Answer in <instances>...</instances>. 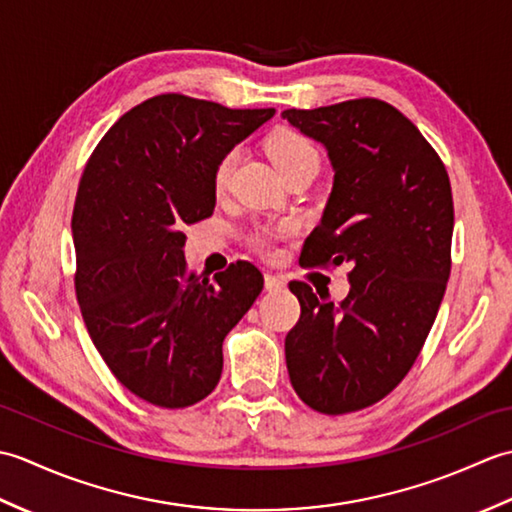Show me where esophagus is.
I'll use <instances>...</instances> for the list:
<instances>
[{
	"label": "esophagus",
	"mask_w": 512,
	"mask_h": 512,
	"mask_svg": "<svg viewBox=\"0 0 512 512\" xmlns=\"http://www.w3.org/2000/svg\"><path fill=\"white\" fill-rule=\"evenodd\" d=\"M264 286L268 292H281V290H286V279L277 277V275H266Z\"/></svg>",
	"instance_id": "obj_1"
}]
</instances>
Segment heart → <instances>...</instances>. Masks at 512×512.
I'll list each match as a JSON object with an SVG mask.
<instances>
[{
    "label": "heart",
    "mask_w": 512,
    "mask_h": 512,
    "mask_svg": "<svg viewBox=\"0 0 512 512\" xmlns=\"http://www.w3.org/2000/svg\"><path fill=\"white\" fill-rule=\"evenodd\" d=\"M268 154L275 160V165L279 171L288 169L295 162L308 158V156H317V149L312 147L310 140L295 132V129H279L273 136L268 138ZM237 162V151L231 149L217 160V165L213 169V189L215 191H224L228 187V180H231V173L235 169ZM295 233V226L292 224H277V226H259L253 233L248 235V242L253 246L259 255L264 257H275L277 255V244L281 239L290 237Z\"/></svg>",
    "instance_id": "heart-1"
}]
</instances>
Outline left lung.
I'll return each instance as SVG.
<instances>
[{"mask_svg":"<svg viewBox=\"0 0 512 512\" xmlns=\"http://www.w3.org/2000/svg\"><path fill=\"white\" fill-rule=\"evenodd\" d=\"M281 116L328 149L334 187L301 250L308 268L350 264L334 308L306 281L286 336L290 383L328 416L391 394L427 341L451 275L453 195L438 151L394 105L354 99Z\"/></svg>","mask_w":512,"mask_h":512,"instance_id":"left-lung-1","label":"left lung"}]
</instances>
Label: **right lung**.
Instances as JSON below:
<instances>
[{
	"mask_svg": "<svg viewBox=\"0 0 512 512\" xmlns=\"http://www.w3.org/2000/svg\"><path fill=\"white\" fill-rule=\"evenodd\" d=\"M275 116L158 94L110 127L85 165L72 213L76 301L118 383L182 409L215 389L222 343L264 288L250 262L213 279L184 262V228L213 215V169Z\"/></svg>",
	"mask_w": 512,
	"mask_h": 512,
	"instance_id": "right-lung-1",
	"label": "right lung"
}]
</instances>
